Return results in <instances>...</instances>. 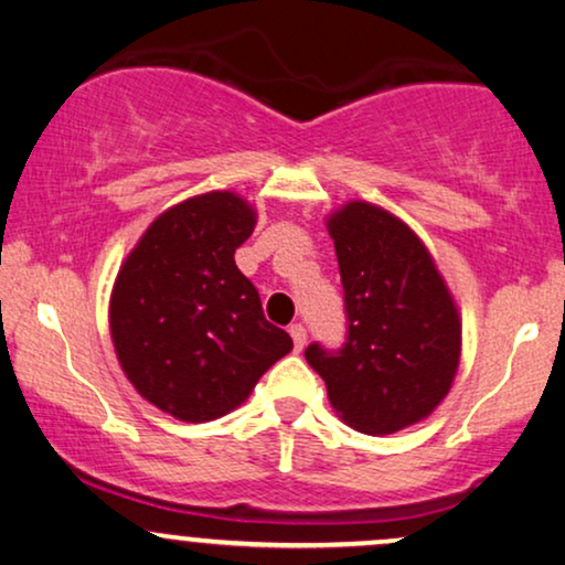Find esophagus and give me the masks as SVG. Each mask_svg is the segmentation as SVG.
<instances>
[{"label":"esophagus","mask_w":565,"mask_h":565,"mask_svg":"<svg viewBox=\"0 0 565 565\" xmlns=\"http://www.w3.org/2000/svg\"><path fill=\"white\" fill-rule=\"evenodd\" d=\"M289 335H291V340H294V348H297V351H301V348H305V343H307V330H305V324H291L289 328Z\"/></svg>","instance_id":"esophagus-1"}]
</instances>
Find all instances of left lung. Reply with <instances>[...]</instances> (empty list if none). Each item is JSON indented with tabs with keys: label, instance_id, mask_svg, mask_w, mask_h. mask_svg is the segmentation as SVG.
<instances>
[{
	"label": "left lung",
	"instance_id": "obj_1",
	"mask_svg": "<svg viewBox=\"0 0 565 565\" xmlns=\"http://www.w3.org/2000/svg\"><path fill=\"white\" fill-rule=\"evenodd\" d=\"M345 289L348 340L312 343L332 409L365 435L423 423L448 396L460 363V315L427 245L396 214L348 202L328 214Z\"/></svg>",
	"mask_w": 565,
	"mask_h": 565
}]
</instances>
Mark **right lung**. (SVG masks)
<instances>
[{
  "label": "right lung",
  "mask_w": 565,
  "mask_h": 565,
  "mask_svg": "<svg viewBox=\"0 0 565 565\" xmlns=\"http://www.w3.org/2000/svg\"><path fill=\"white\" fill-rule=\"evenodd\" d=\"M256 217L235 192L189 196L150 222L117 271L109 297L117 361L142 399L181 423L241 407L294 348L235 266Z\"/></svg>",
  "instance_id": "add662e5"
}]
</instances>
